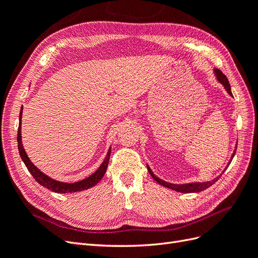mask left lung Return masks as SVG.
Wrapping results in <instances>:
<instances>
[{
    "label": "left lung",
    "mask_w": 258,
    "mask_h": 258,
    "mask_svg": "<svg viewBox=\"0 0 258 258\" xmlns=\"http://www.w3.org/2000/svg\"><path fill=\"white\" fill-rule=\"evenodd\" d=\"M214 72H215V75H216V77H217V81L220 82L221 84H223L225 89L227 90V92L229 93L230 96H232L231 89H230V85H229V82H228V80H227V77H226V76L222 73V71H220V70H218V69H215ZM236 150H237V147H236ZM236 150H235V152H233V154H232V156H231V158H230V160H229V162H228V166L230 165V162H231V160H232V158H233V156H235V154H236ZM228 166H227V167H228ZM227 167H226V168H227ZM147 170H148V172H150V174L153 176V178L155 179L156 182L159 183V184L162 185V186L167 187V188L173 189V190L178 191V192H199V191H202V190H205V189L209 188L210 186H212V185L217 181V179L222 176V174L224 173V171H225L226 169L223 171V173H222L221 175H218L217 177H215L214 179H212V181L204 182V183L181 184V185H178V184H171V183H168V182H166V181H162V179H160L159 177H157V176H156V175L152 172L151 168L148 167V166H147Z\"/></svg>",
    "instance_id": "obj_1"
}]
</instances>
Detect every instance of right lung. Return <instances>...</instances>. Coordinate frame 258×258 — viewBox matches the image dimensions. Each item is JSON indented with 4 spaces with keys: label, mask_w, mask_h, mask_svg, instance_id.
Masks as SVG:
<instances>
[{
    "label": "right lung",
    "mask_w": 258,
    "mask_h": 258,
    "mask_svg": "<svg viewBox=\"0 0 258 258\" xmlns=\"http://www.w3.org/2000/svg\"><path fill=\"white\" fill-rule=\"evenodd\" d=\"M22 108L20 110V114H19V127H18V136H17V141H18V151L20 154V157L22 159V161L25 162L26 167L28 168V170L30 171V173L33 175V177L35 178V181L41 184L42 186L46 187L51 191L58 192V194H68V192H77V191H82L85 189L91 188V187L95 186L96 184H98L101 178L103 177V175L106 172V168L108 165V159H110V155H111V148L108 150L106 157L104 159V161L102 162V165L99 167V169L96 171L95 173L91 174L90 176H88L87 178L82 179V181L75 182V183H63V182H59L56 181L49 176H47L46 174H44L41 170H38L31 160L29 159L28 155L23 148L22 142H21V117H22Z\"/></svg>",
    "instance_id": "1"
}]
</instances>
